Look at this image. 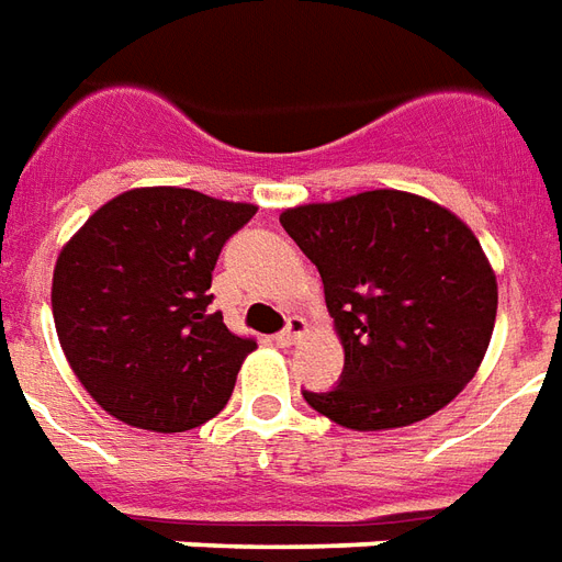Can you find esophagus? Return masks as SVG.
<instances>
[{"label":"esophagus","mask_w":562,"mask_h":562,"mask_svg":"<svg viewBox=\"0 0 562 562\" xmlns=\"http://www.w3.org/2000/svg\"><path fill=\"white\" fill-rule=\"evenodd\" d=\"M303 336H306V322L294 315V318H289V327H285V330H282V334L277 336V342H280L282 348H289V345L301 342Z\"/></svg>","instance_id":"esophagus-1"}]
</instances>
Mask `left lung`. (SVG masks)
I'll return each instance as SVG.
<instances>
[{
  "label": "left lung",
  "instance_id": "8db88e82",
  "mask_svg": "<svg viewBox=\"0 0 562 562\" xmlns=\"http://www.w3.org/2000/svg\"><path fill=\"white\" fill-rule=\"evenodd\" d=\"M282 228L324 282L345 351L330 393H303L345 429L414 426L468 386L492 342L497 277L471 226L405 190L285 207Z\"/></svg>",
  "mask_w": 562,
  "mask_h": 562
}]
</instances>
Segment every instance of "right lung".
<instances>
[{"mask_svg":"<svg viewBox=\"0 0 562 562\" xmlns=\"http://www.w3.org/2000/svg\"><path fill=\"white\" fill-rule=\"evenodd\" d=\"M259 207L187 187L112 196L61 247L53 322L74 375L133 429H196L226 408L256 342L207 313L217 256Z\"/></svg>","mask_w":562,"mask_h":562,"instance_id":"obj_1","label":"right lung"}]
</instances>
